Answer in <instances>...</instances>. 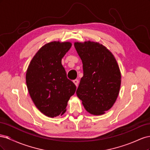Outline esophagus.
<instances>
[{"label": "esophagus", "instance_id": "esophagus-1", "mask_svg": "<svg viewBox=\"0 0 150 150\" xmlns=\"http://www.w3.org/2000/svg\"><path fill=\"white\" fill-rule=\"evenodd\" d=\"M73 83H74V84L76 86H78V83H79V81L78 79H74V80H73Z\"/></svg>", "mask_w": 150, "mask_h": 150}]
</instances>
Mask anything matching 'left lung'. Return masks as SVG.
Masks as SVG:
<instances>
[{
	"label": "left lung",
	"mask_w": 150,
	"mask_h": 150,
	"mask_svg": "<svg viewBox=\"0 0 150 150\" xmlns=\"http://www.w3.org/2000/svg\"><path fill=\"white\" fill-rule=\"evenodd\" d=\"M83 62V76L76 91L86 110L101 115L115 104L121 86V72L113 54L99 42L74 43Z\"/></svg>",
	"instance_id": "obj_1"
}]
</instances>
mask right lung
Returning a JSON list of instances; mask_svg holds the SVG:
<instances>
[{
	"instance_id": "add662e5",
	"label": "right lung",
	"mask_w": 150,
	"mask_h": 150,
	"mask_svg": "<svg viewBox=\"0 0 150 150\" xmlns=\"http://www.w3.org/2000/svg\"><path fill=\"white\" fill-rule=\"evenodd\" d=\"M69 42L53 41L45 44L35 54L26 72V84L32 100L44 115L54 117L66 111L67 102L76 86L67 79L61 64L70 49Z\"/></svg>"
}]
</instances>
